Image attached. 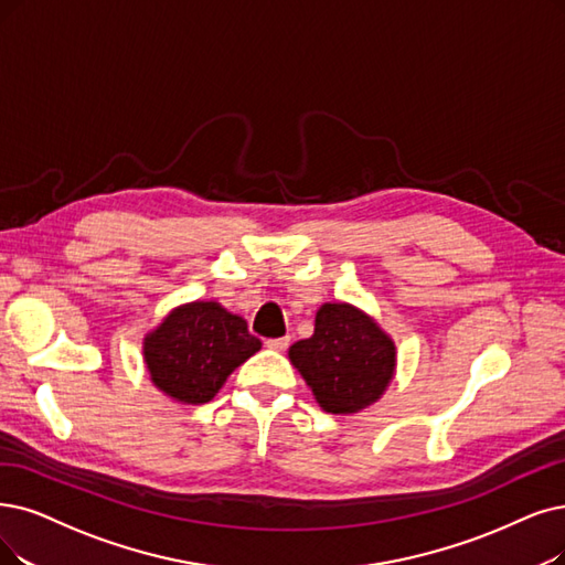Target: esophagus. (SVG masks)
I'll return each mask as SVG.
<instances>
[{
    "label": "esophagus",
    "mask_w": 565,
    "mask_h": 565,
    "mask_svg": "<svg viewBox=\"0 0 565 565\" xmlns=\"http://www.w3.org/2000/svg\"><path fill=\"white\" fill-rule=\"evenodd\" d=\"M287 345H289V338L287 335L285 338H268V341H266V348L268 350H276V352H282Z\"/></svg>",
    "instance_id": "obj_1"
}]
</instances>
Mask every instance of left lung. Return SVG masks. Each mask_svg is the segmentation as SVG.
<instances>
[{
  "mask_svg": "<svg viewBox=\"0 0 565 565\" xmlns=\"http://www.w3.org/2000/svg\"><path fill=\"white\" fill-rule=\"evenodd\" d=\"M289 361L322 411L354 415L387 392L396 373V343L369 312L327 301L315 315L312 335L289 348Z\"/></svg>",
  "mask_w": 565,
  "mask_h": 565,
  "instance_id": "obj_1",
  "label": "left lung"
}]
</instances>
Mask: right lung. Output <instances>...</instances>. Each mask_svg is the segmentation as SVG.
Here are the masks:
<instances>
[{"label":"right lung","instance_id":"add662e5","mask_svg":"<svg viewBox=\"0 0 565 565\" xmlns=\"http://www.w3.org/2000/svg\"><path fill=\"white\" fill-rule=\"evenodd\" d=\"M262 350L247 322L217 301L171 308L143 338V364L157 392L173 403H209L227 377Z\"/></svg>","mask_w":565,"mask_h":565}]
</instances>
